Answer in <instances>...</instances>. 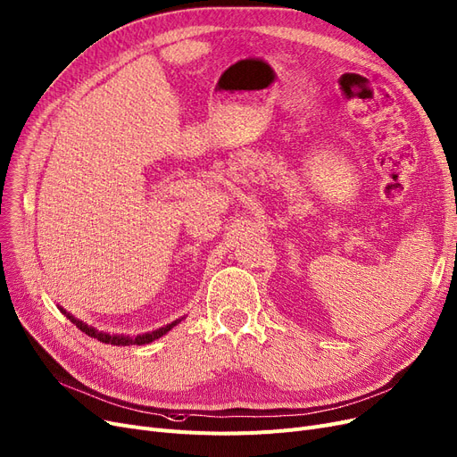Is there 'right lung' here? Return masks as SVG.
Masks as SVG:
<instances>
[{"mask_svg":"<svg viewBox=\"0 0 457 457\" xmlns=\"http://www.w3.org/2000/svg\"><path fill=\"white\" fill-rule=\"evenodd\" d=\"M60 307V312L72 322V324H77V328H80V330L84 332V334H87L89 337H94V339H97V341H103V343H111V345H116V346H127V345H145V343H152V341H155V339H159V337H162L165 334H169L172 328L176 326V324H179L181 322V319H176L174 322H170V324H167V326H161V328H157V330H154V332H145V334H140V336H120V334H108V332H99L97 328H94V326H89V324H86L84 320H80V319H77L75 315H71L69 312H65V309L62 307V305H58Z\"/></svg>","mask_w":457,"mask_h":457,"instance_id":"add662e5","label":"right lung"}]
</instances>
